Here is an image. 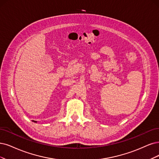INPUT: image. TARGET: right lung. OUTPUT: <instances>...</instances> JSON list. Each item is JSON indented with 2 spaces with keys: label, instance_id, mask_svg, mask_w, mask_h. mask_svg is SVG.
Segmentation results:
<instances>
[{
  "label": "right lung",
  "instance_id": "1",
  "mask_svg": "<svg viewBox=\"0 0 159 159\" xmlns=\"http://www.w3.org/2000/svg\"><path fill=\"white\" fill-rule=\"evenodd\" d=\"M33 122H36V121H34V120H33Z\"/></svg>",
  "mask_w": 159,
  "mask_h": 159
}]
</instances>
